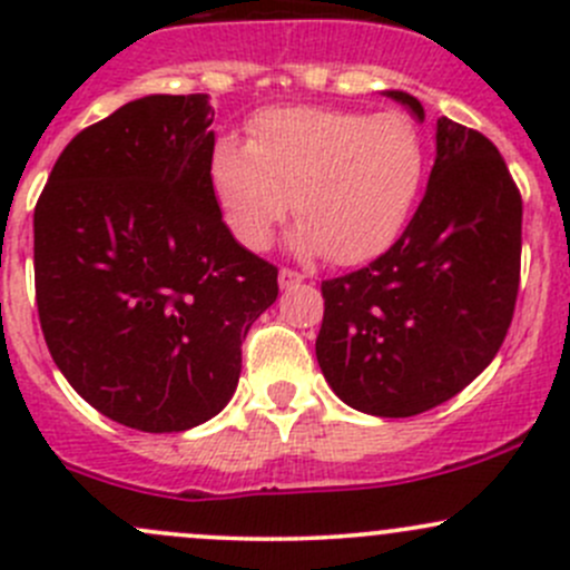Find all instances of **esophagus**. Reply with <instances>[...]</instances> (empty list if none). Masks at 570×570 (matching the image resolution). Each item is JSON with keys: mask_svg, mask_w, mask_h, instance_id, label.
<instances>
[{"mask_svg": "<svg viewBox=\"0 0 570 570\" xmlns=\"http://www.w3.org/2000/svg\"><path fill=\"white\" fill-rule=\"evenodd\" d=\"M303 281V275L297 273V269H289V267H281L278 273V284L281 289H292V286H297Z\"/></svg>", "mask_w": 570, "mask_h": 570, "instance_id": "esophagus-1", "label": "esophagus"}]
</instances>
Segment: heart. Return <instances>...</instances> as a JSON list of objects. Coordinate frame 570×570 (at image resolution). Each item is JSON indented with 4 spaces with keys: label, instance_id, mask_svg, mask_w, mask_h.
<instances>
[{
    "label": "heart",
    "instance_id": "b5f03b06",
    "mask_svg": "<svg viewBox=\"0 0 570 570\" xmlns=\"http://www.w3.org/2000/svg\"><path fill=\"white\" fill-rule=\"evenodd\" d=\"M248 135L217 137L209 184L228 232L250 250L273 243L295 198L303 250L344 267L370 262L400 237L428 178V142L400 112L267 109Z\"/></svg>",
    "mask_w": 570,
    "mask_h": 570
}]
</instances>
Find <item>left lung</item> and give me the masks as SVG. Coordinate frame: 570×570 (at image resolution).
I'll return each mask as SVG.
<instances>
[{
    "mask_svg": "<svg viewBox=\"0 0 570 570\" xmlns=\"http://www.w3.org/2000/svg\"><path fill=\"white\" fill-rule=\"evenodd\" d=\"M389 96L424 118L413 96ZM519 281V187L485 135L439 118L428 189L400 239L366 267L322 281L327 386L386 419L452 400L502 347Z\"/></svg>",
    "mask_w": 570,
    "mask_h": 570,
    "instance_id": "obj_1",
    "label": "left lung"
}]
</instances>
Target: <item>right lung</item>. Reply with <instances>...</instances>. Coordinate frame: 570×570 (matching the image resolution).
<instances>
[{
    "mask_svg": "<svg viewBox=\"0 0 570 570\" xmlns=\"http://www.w3.org/2000/svg\"><path fill=\"white\" fill-rule=\"evenodd\" d=\"M204 94L146 96L79 131L36 204L51 358L112 422L178 433L226 407L278 267L245 250L209 184Z\"/></svg>",
    "mask_w": 570,
    "mask_h": 570,
    "instance_id": "right-lung-1",
    "label": "right lung"
}]
</instances>
